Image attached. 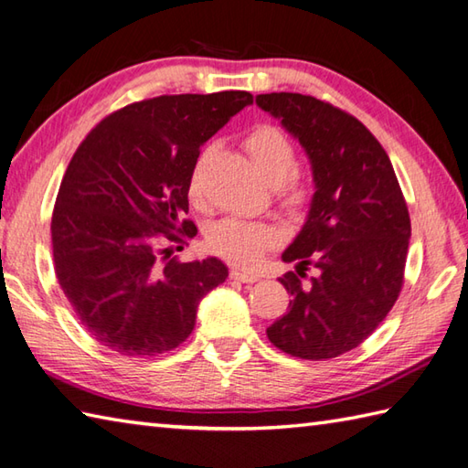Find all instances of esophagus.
Here are the masks:
<instances>
[{
    "mask_svg": "<svg viewBox=\"0 0 468 468\" xmlns=\"http://www.w3.org/2000/svg\"><path fill=\"white\" fill-rule=\"evenodd\" d=\"M231 280L241 282V283H255L257 280H260V275L253 271H243V270H239V267H235V270H231Z\"/></svg>",
    "mask_w": 468,
    "mask_h": 468,
    "instance_id": "1",
    "label": "esophagus"
}]
</instances>
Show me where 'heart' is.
Instances as JSON below:
<instances>
[{"mask_svg": "<svg viewBox=\"0 0 468 468\" xmlns=\"http://www.w3.org/2000/svg\"><path fill=\"white\" fill-rule=\"evenodd\" d=\"M247 153L257 171L267 183L275 186L277 198L285 208L300 211L312 198V181L295 168V146L292 138L275 124H257L243 141ZM201 168L203 156L195 163L188 178V197L195 205H201ZM280 239L275 229L261 221H245V218H223L207 231V245L213 253L225 257L237 265L251 267L261 260V255L271 250Z\"/></svg>", "mask_w": 468, "mask_h": 468, "instance_id": "obj_1", "label": "heart"}]
</instances>
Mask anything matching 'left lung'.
<instances>
[{
    "label": "left lung",
    "instance_id": "8db88e82",
    "mask_svg": "<svg viewBox=\"0 0 468 468\" xmlns=\"http://www.w3.org/2000/svg\"><path fill=\"white\" fill-rule=\"evenodd\" d=\"M255 102L302 143L315 183L307 221L282 255L297 260V271L280 277L290 307L267 337L302 360H330L367 340L399 300L409 207L390 158L356 116L295 92L260 94ZM310 264L315 278L304 273Z\"/></svg>",
    "mask_w": 468,
    "mask_h": 468
}]
</instances>
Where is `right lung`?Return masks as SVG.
<instances>
[{
	"instance_id": "add662e5",
	"label": "right lung",
	"mask_w": 468,
	"mask_h": 468,
	"mask_svg": "<svg viewBox=\"0 0 468 468\" xmlns=\"http://www.w3.org/2000/svg\"><path fill=\"white\" fill-rule=\"evenodd\" d=\"M253 96L165 94L108 114L69 161L52 213L58 283L84 330L121 356L171 352L227 280L217 257L181 263L197 235L188 178L207 143Z\"/></svg>"
}]
</instances>
